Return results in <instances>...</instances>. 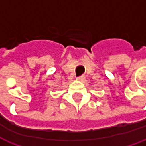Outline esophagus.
I'll list each match as a JSON object with an SVG mask.
<instances>
[{
  "label": "esophagus",
  "instance_id": "esophagus-1",
  "mask_svg": "<svg viewBox=\"0 0 146 146\" xmlns=\"http://www.w3.org/2000/svg\"><path fill=\"white\" fill-rule=\"evenodd\" d=\"M84 78H85V76L81 75L80 76H78L77 80H84Z\"/></svg>",
  "mask_w": 146,
  "mask_h": 146
}]
</instances>
